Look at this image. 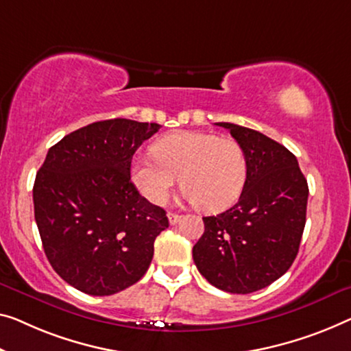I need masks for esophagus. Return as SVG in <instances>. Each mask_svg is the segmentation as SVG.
Instances as JSON below:
<instances>
[{
	"mask_svg": "<svg viewBox=\"0 0 351 351\" xmlns=\"http://www.w3.org/2000/svg\"><path fill=\"white\" fill-rule=\"evenodd\" d=\"M167 216H169V221H170L171 226H175V223L180 221V217H181L180 214H176V213H169V214H167Z\"/></svg>",
	"mask_w": 351,
	"mask_h": 351,
	"instance_id": "34e87169",
	"label": "esophagus"
}]
</instances>
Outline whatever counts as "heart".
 <instances>
[{"mask_svg": "<svg viewBox=\"0 0 351 351\" xmlns=\"http://www.w3.org/2000/svg\"><path fill=\"white\" fill-rule=\"evenodd\" d=\"M154 158L137 156L130 176L138 192L164 205L178 180L197 206L219 211L232 205L247 178V159L237 140L208 132H176L154 145Z\"/></svg>", "mask_w": 351, "mask_h": 351, "instance_id": "obj_1", "label": "heart"}]
</instances>
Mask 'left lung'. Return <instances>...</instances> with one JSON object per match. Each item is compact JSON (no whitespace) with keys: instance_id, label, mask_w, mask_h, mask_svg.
<instances>
[{"instance_id":"left-lung-1","label":"left lung","mask_w":351,"mask_h":351,"mask_svg":"<svg viewBox=\"0 0 351 351\" xmlns=\"http://www.w3.org/2000/svg\"><path fill=\"white\" fill-rule=\"evenodd\" d=\"M243 146L247 178L234 206L203 217L192 255L209 284L228 293L257 291L295 261L306 226L309 187L295 154L257 130L217 123Z\"/></svg>"}]
</instances>
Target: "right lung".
<instances>
[{
	"mask_svg": "<svg viewBox=\"0 0 351 351\" xmlns=\"http://www.w3.org/2000/svg\"><path fill=\"white\" fill-rule=\"evenodd\" d=\"M159 129L107 119L74 130L47 153L33 187L34 219L51 268L74 289L108 296L148 271L169 219L140 195L130 164Z\"/></svg>",
	"mask_w": 351,
	"mask_h": 351,
	"instance_id": "1",
	"label": "right lung"
}]
</instances>
